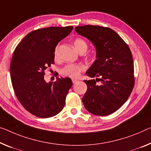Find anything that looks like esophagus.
<instances>
[{
    "mask_svg": "<svg viewBox=\"0 0 151 151\" xmlns=\"http://www.w3.org/2000/svg\"><path fill=\"white\" fill-rule=\"evenodd\" d=\"M78 82V80H76V79H72V82H73V83H77Z\"/></svg>",
    "mask_w": 151,
    "mask_h": 151,
    "instance_id": "obj_1",
    "label": "esophagus"
}]
</instances>
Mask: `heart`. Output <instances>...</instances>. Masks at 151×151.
I'll use <instances>...</instances> for the list:
<instances>
[{"instance_id": "heart-1", "label": "heart", "mask_w": 151, "mask_h": 151, "mask_svg": "<svg viewBox=\"0 0 151 151\" xmlns=\"http://www.w3.org/2000/svg\"><path fill=\"white\" fill-rule=\"evenodd\" d=\"M74 46L79 52H86L88 48V44L83 39L77 38L73 42ZM59 57V45L55 46L54 50V57L55 59ZM84 71V67L83 65L79 63L68 64L61 69V74L66 77L71 78H78L80 77L83 71Z\"/></svg>"}]
</instances>
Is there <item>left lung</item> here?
<instances>
[{
  "label": "left lung",
  "instance_id": "left-lung-1",
  "mask_svg": "<svg viewBox=\"0 0 151 151\" xmlns=\"http://www.w3.org/2000/svg\"><path fill=\"white\" fill-rule=\"evenodd\" d=\"M76 31L88 38L96 49L97 59L87 71L84 80L87 91L82 98L85 108L96 115H110L126 103L134 88L135 79L131 50L112 29L100 25L76 27ZM101 82V85L96 83Z\"/></svg>",
  "mask_w": 151,
  "mask_h": 151
}]
</instances>
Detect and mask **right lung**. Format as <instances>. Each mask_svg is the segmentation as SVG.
I'll use <instances>...</instances> for the list:
<instances>
[{"label":"right lung","instance_id":"1","mask_svg":"<svg viewBox=\"0 0 151 151\" xmlns=\"http://www.w3.org/2000/svg\"><path fill=\"white\" fill-rule=\"evenodd\" d=\"M73 26L49 27L29 32L14 50L10 65L11 82L25 110L40 118L51 117L63 110L72 86L69 78L45 82V70L55 64L54 50Z\"/></svg>","mask_w":151,"mask_h":151}]
</instances>
